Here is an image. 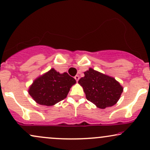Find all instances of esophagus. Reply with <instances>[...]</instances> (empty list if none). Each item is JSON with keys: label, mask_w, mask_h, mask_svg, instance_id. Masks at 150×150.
<instances>
[{"label": "esophagus", "mask_w": 150, "mask_h": 150, "mask_svg": "<svg viewBox=\"0 0 150 150\" xmlns=\"http://www.w3.org/2000/svg\"><path fill=\"white\" fill-rule=\"evenodd\" d=\"M74 78L75 79V80H76L77 82H78L79 79H80V76H79V75H75V77H74Z\"/></svg>", "instance_id": "34e87169"}]
</instances>
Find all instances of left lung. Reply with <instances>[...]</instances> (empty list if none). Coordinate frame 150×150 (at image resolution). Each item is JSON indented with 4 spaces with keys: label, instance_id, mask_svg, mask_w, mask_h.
<instances>
[{
    "label": "left lung",
    "instance_id": "8db88e82",
    "mask_svg": "<svg viewBox=\"0 0 150 150\" xmlns=\"http://www.w3.org/2000/svg\"><path fill=\"white\" fill-rule=\"evenodd\" d=\"M78 83L83 87L86 98L100 109L117 103L123 87L113 77L89 68Z\"/></svg>",
    "mask_w": 150,
    "mask_h": 150
}]
</instances>
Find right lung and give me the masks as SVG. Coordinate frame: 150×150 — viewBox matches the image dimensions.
<instances>
[{
    "label": "right lung",
    "instance_id": "1",
    "mask_svg": "<svg viewBox=\"0 0 150 150\" xmlns=\"http://www.w3.org/2000/svg\"><path fill=\"white\" fill-rule=\"evenodd\" d=\"M76 83L67 73H59L54 68L34 80L28 93L40 105L51 106L66 98L70 87Z\"/></svg>",
    "mask_w": 150,
    "mask_h": 150
}]
</instances>
